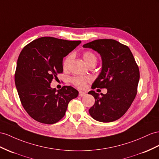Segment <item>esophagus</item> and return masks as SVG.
<instances>
[{
    "mask_svg": "<svg viewBox=\"0 0 159 159\" xmlns=\"http://www.w3.org/2000/svg\"><path fill=\"white\" fill-rule=\"evenodd\" d=\"M79 95L80 97H84V96L86 95V93H85L83 92V91H79Z\"/></svg>",
    "mask_w": 159,
    "mask_h": 159,
    "instance_id": "34e87169",
    "label": "esophagus"
}]
</instances>
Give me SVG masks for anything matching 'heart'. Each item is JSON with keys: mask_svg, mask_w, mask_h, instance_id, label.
I'll return each instance as SVG.
<instances>
[{"mask_svg": "<svg viewBox=\"0 0 159 159\" xmlns=\"http://www.w3.org/2000/svg\"><path fill=\"white\" fill-rule=\"evenodd\" d=\"M83 58L84 62L88 65L89 66L91 65H96L97 62V57L95 53L91 51H85L83 54ZM72 59V54H70L65 57L63 62H62V68L64 70H67L70 66V62ZM91 80L90 76H72L70 81L71 83L75 85V87L79 89H83L86 86L87 83H89Z\"/></svg>", "mask_w": 159, "mask_h": 159, "instance_id": "1", "label": "heart"}]
</instances>
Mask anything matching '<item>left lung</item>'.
Returning <instances> with one entry per match:
<instances>
[{"mask_svg": "<svg viewBox=\"0 0 159 159\" xmlns=\"http://www.w3.org/2000/svg\"><path fill=\"white\" fill-rule=\"evenodd\" d=\"M100 54L102 70L92 89H107L106 94L91 91L95 104L89 112L93 119L111 122L120 119L131 106L137 94L140 71L129 48L112 39L94 40L83 45Z\"/></svg>", "mask_w": 159, "mask_h": 159, "instance_id": "1", "label": "left lung"}]
</instances>
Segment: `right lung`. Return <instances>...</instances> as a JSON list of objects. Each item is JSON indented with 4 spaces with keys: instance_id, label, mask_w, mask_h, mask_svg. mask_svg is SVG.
<instances>
[{
    "instance_id": "add662e5",
    "label": "right lung",
    "mask_w": 159,
    "mask_h": 159,
    "mask_svg": "<svg viewBox=\"0 0 159 159\" xmlns=\"http://www.w3.org/2000/svg\"><path fill=\"white\" fill-rule=\"evenodd\" d=\"M81 43L52 37L35 39L23 48L17 60L15 82L23 108L34 120L53 124L64 116L79 91L70 86L57 90L50 83L63 72V58Z\"/></svg>"
}]
</instances>
